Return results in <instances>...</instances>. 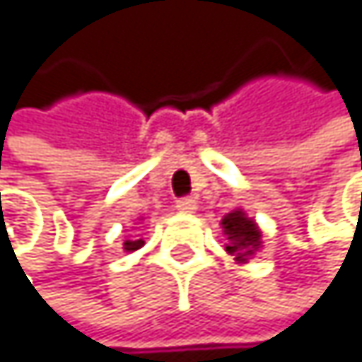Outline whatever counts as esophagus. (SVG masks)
<instances>
[{"label":"esophagus","instance_id":"obj_1","mask_svg":"<svg viewBox=\"0 0 362 362\" xmlns=\"http://www.w3.org/2000/svg\"><path fill=\"white\" fill-rule=\"evenodd\" d=\"M175 208L180 212H195L197 210V202L193 197H182V199H177L175 202Z\"/></svg>","mask_w":362,"mask_h":362}]
</instances>
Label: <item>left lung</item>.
<instances>
[{
    "label": "left lung",
    "mask_w": 362,
    "mask_h": 362,
    "mask_svg": "<svg viewBox=\"0 0 362 362\" xmlns=\"http://www.w3.org/2000/svg\"><path fill=\"white\" fill-rule=\"evenodd\" d=\"M223 231L229 240L225 251L234 255L236 262H245L262 247V231L253 218H249L243 210H234L223 216Z\"/></svg>",
    "instance_id": "obj_1"
}]
</instances>
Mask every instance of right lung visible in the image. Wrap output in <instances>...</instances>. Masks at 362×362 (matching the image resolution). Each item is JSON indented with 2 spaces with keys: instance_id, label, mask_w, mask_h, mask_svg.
I'll use <instances>...</instances> for the list:
<instances>
[{
  "instance_id": "1",
  "label": "right lung",
  "mask_w": 362,
  "mask_h": 362,
  "mask_svg": "<svg viewBox=\"0 0 362 362\" xmlns=\"http://www.w3.org/2000/svg\"><path fill=\"white\" fill-rule=\"evenodd\" d=\"M144 247V240H126L124 243V249L131 253V251H137V249H141Z\"/></svg>"
}]
</instances>
